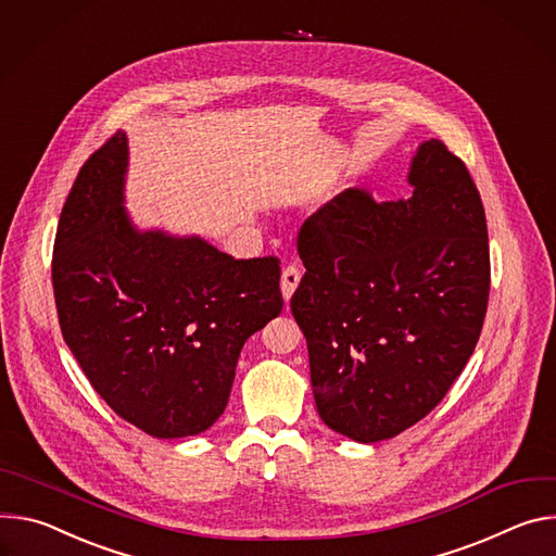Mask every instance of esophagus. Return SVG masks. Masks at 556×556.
<instances>
[{
    "label": "esophagus",
    "mask_w": 556,
    "mask_h": 556,
    "mask_svg": "<svg viewBox=\"0 0 556 556\" xmlns=\"http://www.w3.org/2000/svg\"><path fill=\"white\" fill-rule=\"evenodd\" d=\"M300 278H302V274H300V269H298L295 265L285 267V271H282V280H280V289H282V295H285V300H287V302L291 300V295H293L295 287L300 285Z\"/></svg>",
    "instance_id": "esophagus-1"
}]
</instances>
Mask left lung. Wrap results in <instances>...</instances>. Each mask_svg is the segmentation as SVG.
Here are the masks:
<instances>
[{"label": "left lung", "mask_w": 556, "mask_h": 556, "mask_svg": "<svg viewBox=\"0 0 556 556\" xmlns=\"http://www.w3.org/2000/svg\"><path fill=\"white\" fill-rule=\"evenodd\" d=\"M408 201L349 188L304 220L291 312L309 346L323 421L355 442L400 435L433 410L479 340L490 252L466 163L419 146Z\"/></svg>", "instance_id": "obj_1"}]
</instances>
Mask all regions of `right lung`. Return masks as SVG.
Listing matches in <instances>:
<instances>
[{"label": "right lung", "mask_w": 556, "mask_h": 556, "mask_svg": "<svg viewBox=\"0 0 556 556\" xmlns=\"http://www.w3.org/2000/svg\"><path fill=\"white\" fill-rule=\"evenodd\" d=\"M126 165L118 130L61 210L59 327L118 417L161 440L199 435L227 406L247 338L282 312L280 261H233L201 238L137 231L121 205Z\"/></svg>", "instance_id": "obj_1"}]
</instances>
